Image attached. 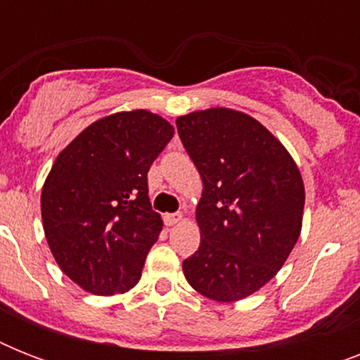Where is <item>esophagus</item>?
Returning <instances> with one entry per match:
<instances>
[{"instance_id":"34e87169","label":"esophagus","mask_w":360,"mask_h":360,"mask_svg":"<svg viewBox=\"0 0 360 360\" xmlns=\"http://www.w3.org/2000/svg\"><path fill=\"white\" fill-rule=\"evenodd\" d=\"M183 220V214L181 213H166L164 214V224L166 226H175L177 222Z\"/></svg>"}]
</instances>
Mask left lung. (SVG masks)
<instances>
[{
	"mask_svg": "<svg viewBox=\"0 0 360 360\" xmlns=\"http://www.w3.org/2000/svg\"><path fill=\"white\" fill-rule=\"evenodd\" d=\"M175 124L203 181L202 243L183 262L185 278L217 302L245 299L278 273L301 236V172L259 121L237 110H200Z\"/></svg>",
	"mask_w": 360,
	"mask_h": 360,
	"instance_id": "8db88e82",
	"label": "left lung"
}]
</instances>
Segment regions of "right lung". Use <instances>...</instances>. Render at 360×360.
I'll return each instance as SVG.
<instances>
[{
    "instance_id": "obj_1",
    "label": "right lung",
    "mask_w": 360,
    "mask_h": 360,
    "mask_svg": "<svg viewBox=\"0 0 360 360\" xmlns=\"http://www.w3.org/2000/svg\"><path fill=\"white\" fill-rule=\"evenodd\" d=\"M174 127L147 110L117 112L59 153L41 194L42 228L56 262L93 295L132 290L162 230L147 172Z\"/></svg>"
}]
</instances>
